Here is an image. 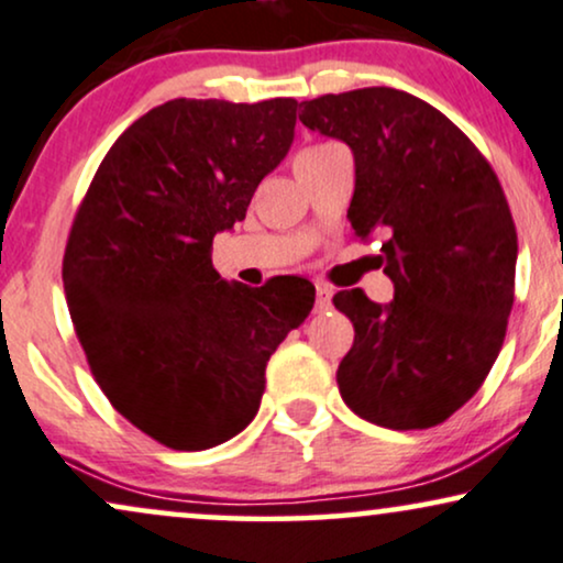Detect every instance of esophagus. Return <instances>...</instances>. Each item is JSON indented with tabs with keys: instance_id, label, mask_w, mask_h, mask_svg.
<instances>
[{
	"instance_id": "1",
	"label": "esophagus",
	"mask_w": 563,
	"mask_h": 563,
	"mask_svg": "<svg viewBox=\"0 0 563 563\" xmlns=\"http://www.w3.org/2000/svg\"><path fill=\"white\" fill-rule=\"evenodd\" d=\"M331 295H334V292H331V287H325V284H318V287H316V297H318L316 310H318V313H323V310L331 308Z\"/></svg>"
}]
</instances>
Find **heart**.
<instances>
[{
  "label": "heart",
  "mask_w": 563,
  "mask_h": 563,
  "mask_svg": "<svg viewBox=\"0 0 563 563\" xmlns=\"http://www.w3.org/2000/svg\"><path fill=\"white\" fill-rule=\"evenodd\" d=\"M331 143H318V145H305V148L300 151V154H297V158H302V156H310V154H318V151H323V148H329ZM295 158V162H297Z\"/></svg>",
  "instance_id": "heart-1"
}]
</instances>
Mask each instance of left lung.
<instances>
[{"instance_id": "left-lung-1", "label": "left lung", "mask_w": 563, "mask_h": 563, "mask_svg": "<svg viewBox=\"0 0 563 563\" xmlns=\"http://www.w3.org/2000/svg\"><path fill=\"white\" fill-rule=\"evenodd\" d=\"M305 128L355 156L350 219L384 238L394 300L334 295L355 325L336 371L344 405L391 430L439 426L483 386L515 305L517 229L501 183L449 117L397 88L302 101Z\"/></svg>"}]
</instances>
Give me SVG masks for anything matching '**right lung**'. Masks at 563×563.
Segmentation results:
<instances>
[{"instance_id":"right-lung-1","label":"right lung","mask_w":563,"mask_h":563,"mask_svg":"<svg viewBox=\"0 0 563 563\" xmlns=\"http://www.w3.org/2000/svg\"><path fill=\"white\" fill-rule=\"evenodd\" d=\"M295 120V99L166 101L117 137L75 213L62 282L90 373L169 449L245 430L268 357L313 310L310 282L247 287L211 263L213 238L287 156Z\"/></svg>"}]
</instances>
